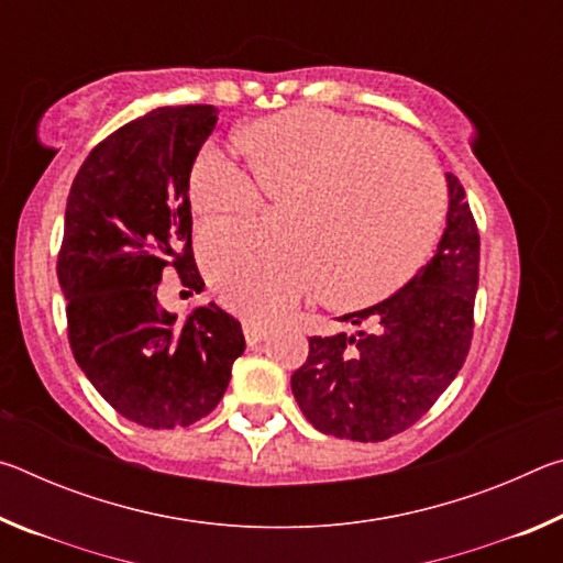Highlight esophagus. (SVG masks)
Here are the masks:
<instances>
[{"instance_id":"34e87169","label":"esophagus","mask_w":563,"mask_h":563,"mask_svg":"<svg viewBox=\"0 0 563 563\" xmlns=\"http://www.w3.org/2000/svg\"><path fill=\"white\" fill-rule=\"evenodd\" d=\"M243 335L247 345H258L265 338L271 335V328L263 325V322H255V320H243Z\"/></svg>"}]
</instances>
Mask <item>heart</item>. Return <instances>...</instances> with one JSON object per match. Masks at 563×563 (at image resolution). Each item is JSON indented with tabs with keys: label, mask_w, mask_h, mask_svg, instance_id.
<instances>
[{
	"label": "heart",
	"mask_w": 563,
	"mask_h": 563,
	"mask_svg": "<svg viewBox=\"0 0 563 563\" xmlns=\"http://www.w3.org/2000/svg\"><path fill=\"white\" fill-rule=\"evenodd\" d=\"M243 148L253 174L213 144L198 151L190 206L206 221H231L258 211L261 190L292 198L290 238L206 228L203 271L231 308L278 318L320 288L340 305H367L412 278L442 216L440 178L417 146L369 119L305 107L253 121Z\"/></svg>",
	"instance_id": "1"
}]
</instances>
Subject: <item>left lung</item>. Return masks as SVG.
Wrapping results in <instances>:
<instances>
[{"mask_svg":"<svg viewBox=\"0 0 563 563\" xmlns=\"http://www.w3.org/2000/svg\"><path fill=\"white\" fill-rule=\"evenodd\" d=\"M446 225L432 261L373 308L340 322L355 332L310 338L290 377L302 415L322 434L383 442L412 427L464 365L479 283V233L454 174H444Z\"/></svg>","mask_w":563,"mask_h":563,"instance_id":"obj_1","label":"left lung"}]
</instances>
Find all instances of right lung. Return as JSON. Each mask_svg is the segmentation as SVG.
Here are the masks:
<instances>
[{"label": "right lung", "mask_w": 563, "mask_h": 563, "mask_svg": "<svg viewBox=\"0 0 563 563\" xmlns=\"http://www.w3.org/2000/svg\"><path fill=\"white\" fill-rule=\"evenodd\" d=\"M216 121L213 107L148 111L91 151L66 201L56 273L76 365L119 415L148 430L213 412L245 350L241 322L216 302L176 325L156 298L168 265L186 288H203L188 176Z\"/></svg>", "instance_id": "right-lung-1"}]
</instances>
